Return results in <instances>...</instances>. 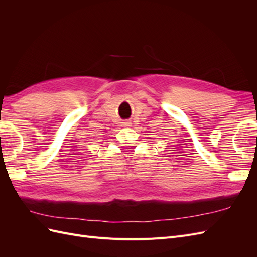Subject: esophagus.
<instances>
[{"label":"esophagus","instance_id":"obj_1","mask_svg":"<svg viewBox=\"0 0 257 257\" xmlns=\"http://www.w3.org/2000/svg\"><path fill=\"white\" fill-rule=\"evenodd\" d=\"M123 126H131V122H130V121L123 122Z\"/></svg>","mask_w":257,"mask_h":257}]
</instances>
